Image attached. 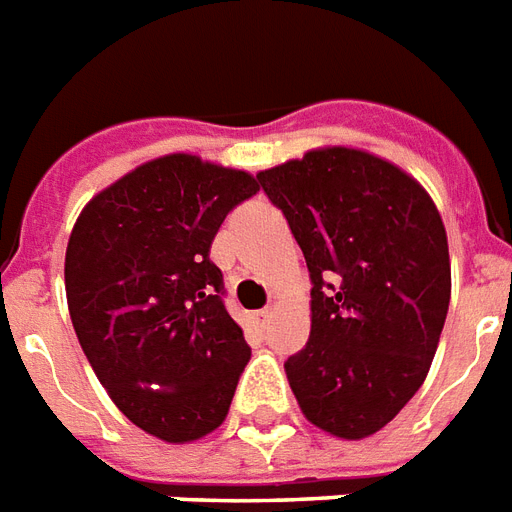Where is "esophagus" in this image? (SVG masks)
<instances>
[{
	"label": "esophagus",
	"instance_id": "34e87169",
	"mask_svg": "<svg viewBox=\"0 0 512 512\" xmlns=\"http://www.w3.org/2000/svg\"><path fill=\"white\" fill-rule=\"evenodd\" d=\"M252 316H255V324H260V327H265V324L271 321L273 308H271V305H268V308H260V311H255V313H252Z\"/></svg>",
	"mask_w": 512,
	"mask_h": 512
}]
</instances>
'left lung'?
<instances>
[{
	"instance_id": "obj_1",
	"label": "left lung",
	"mask_w": 512,
	"mask_h": 512,
	"mask_svg": "<svg viewBox=\"0 0 512 512\" xmlns=\"http://www.w3.org/2000/svg\"><path fill=\"white\" fill-rule=\"evenodd\" d=\"M257 180L311 271V337L284 364L289 388L329 436H374L420 390L441 340L452 295L441 212L364 148H313Z\"/></svg>"
}]
</instances>
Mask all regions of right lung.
<instances>
[{
	"instance_id": "1",
	"label": "right lung",
	"mask_w": 512,
	"mask_h": 512,
	"mask_svg": "<svg viewBox=\"0 0 512 512\" xmlns=\"http://www.w3.org/2000/svg\"><path fill=\"white\" fill-rule=\"evenodd\" d=\"M260 191L249 172L167 154L95 193L66 247V300L119 412L167 444L220 428L252 350L228 316L209 247Z\"/></svg>"
}]
</instances>
